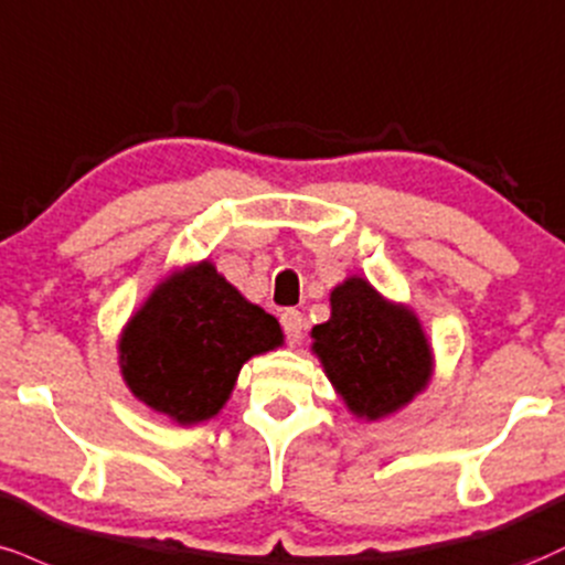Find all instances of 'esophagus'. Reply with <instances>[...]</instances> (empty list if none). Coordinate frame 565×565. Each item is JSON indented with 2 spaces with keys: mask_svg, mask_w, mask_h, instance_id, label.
I'll use <instances>...</instances> for the list:
<instances>
[{
  "mask_svg": "<svg viewBox=\"0 0 565 565\" xmlns=\"http://www.w3.org/2000/svg\"><path fill=\"white\" fill-rule=\"evenodd\" d=\"M281 326L287 331V342L297 344L302 339V329H305V318L300 310H284L281 312Z\"/></svg>",
  "mask_w": 565,
  "mask_h": 565,
  "instance_id": "1",
  "label": "esophagus"
}]
</instances>
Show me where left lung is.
<instances>
[{
    "instance_id": "1",
    "label": "left lung",
    "mask_w": 565,
    "mask_h": 565,
    "mask_svg": "<svg viewBox=\"0 0 565 565\" xmlns=\"http://www.w3.org/2000/svg\"><path fill=\"white\" fill-rule=\"evenodd\" d=\"M329 302L331 316L312 326L310 350L352 416L373 424L426 392L434 350L411 305L386 300L363 276L337 284Z\"/></svg>"
}]
</instances>
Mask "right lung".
<instances>
[{
  "mask_svg": "<svg viewBox=\"0 0 565 565\" xmlns=\"http://www.w3.org/2000/svg\"><path fill=\"white\" fill-rule=\"evenodd\" d=\"M281 344L276 318L200 260L162 276L131 312L118 334V365L149 411L196 426L223 411L247 360Z\"/></svg>",
  "mask_w": 565,
  "mask_h": 565,
  "instance_id": "add662e5",
  "label": "right lung"
}]
</instances>
